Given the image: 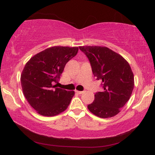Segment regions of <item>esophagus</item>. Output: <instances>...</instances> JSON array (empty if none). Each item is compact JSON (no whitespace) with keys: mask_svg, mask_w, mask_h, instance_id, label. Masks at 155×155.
<instances>
[{"mask_svg":"<svg viewBox=\"0 0 155 155\" xmlns=\"http://www.w3.org/2000/svg\"><path fill=\"white\" fill-rule=\"evenodd\" d=\"M75 92L76 93H78V94H82V93L84 92V91H78V90H75Z\"/></svg>","mask_w":155,"mask_h":155,"instance_id":"obj_1","label":"esophagus"}]
</instances>
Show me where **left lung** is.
I'll use <instances>...</instances> for the list:
<instances>
[{
	"label": "left lung",
	"instance_id": "1",
	"mask_svg": "<svg viewBox=\"0 0 155 155\" xmlns=\"http://www.w3.org/2000/svg\"><path fill=\"white\" fill-rule=\"evenodd\" d=\"M86 55L97 80L103 90L94 94L88 109L98 117L107 118L118 114L129 100L134 87V75L124 57L105 46H79Z\"/></svg>",
	"mask_w": 155,
	"mask_h": 155
}]
</instances>
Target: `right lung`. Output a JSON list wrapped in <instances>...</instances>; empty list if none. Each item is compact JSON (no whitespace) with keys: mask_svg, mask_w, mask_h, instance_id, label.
Returning <instances> with one entry per match:
<instances>
[{"mask_svg":"<svg viewBox=\"0 0 155 155\" xmlns=\"http://www.w3.org/2000/svg\"><path fill=\"white\" fill-rule=\"evenodd\" d=\"M78 51V47L53 46L35 55L25 65L20 78L23 94L40 115L56 116L69 106L75 92L57 87L56 83Z\"/></svg>","mask_w":155,"mask_h":155,"instance_id":"1","label":"right lung"}]
</instances>
